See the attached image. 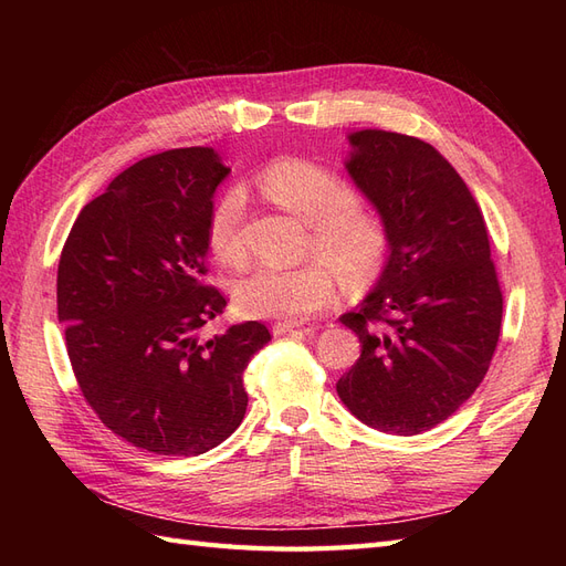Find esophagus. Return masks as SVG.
<instances>
[{
	"mask_svg": "<svg viewBox=\"0 0 566 566\" xmlns=\"http://www.w3.org/2000/svg\"><path fill=\"white\" fill-rule=\"evenodd\" d=\"M297 328H302L300 323H293V321H276L271 325V333L273 335H285V333H293V331H297Z\"/></svg>",
	"mask_w": 566,
	"mask_h": 566,
	"instance_id": "34e87169",
	"label": "esophagus"
}]
</instances>
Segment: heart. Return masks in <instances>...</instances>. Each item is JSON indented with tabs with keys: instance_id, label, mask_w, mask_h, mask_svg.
I'll return each instance as SVG.
<instances>
[{
	"instance_id": "1",
	"label": "heart",
	"mask_w": 566,
	"mask_h": 566,
	"mask_svg": "<svg viewBox=\"0 0 566 566\" xmlns=\"http://www.w3.org/2000/svg\"><path fill=\"white\" fill-rule=\"evenodd\" d=\"M256 184L283 210L312 221L310 250L325 260L248 269L233 287L235 304L248 316L302 321L335 300L339 276L349 285H364L382 271L387 229L349 181L314 160L279 158L262 169ZM243 212L245 198L238 188H229L212 205L208 243L227 264L241 262L245 254Z\"/></svg>"
}]
</instances>
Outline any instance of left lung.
Here are the masks:
<instances>
[{
    "instance_id": "obj_1",
    "label": "left lung",
    "mask_w": 566,
    "mask_h": 566,
    "mask_svg": "<svg viewBox=\"0 0 566 566\" xmlns=\"http://www.w3.org/2000/svg\"><path fill=\"white\" fill-rule=\"evenodd\" d=\"M347 172L380 212L389 256L373 293L339 316L361 356L339 399L373 430L420 434L465 403L501 335L503 293L468 184L416 136L349 134Z\"/></svg>"
}]
</instances>
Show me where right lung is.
<instances>
[{"instance_id": "add662e5", "label": "right lung", "mask_w": 566, "mask_h": 566, "mask_svg": "<svg viewBox=\"0 0 566 566\" xmlns=\"http://www.w3.org/2000/svg\"><path fill=\"white\" fill-rule=\"evenodd\" d=\"M229 175L212 148H172L117 175L82 208L56 302L84 399L111 432L158 455H200L243 422V373L271 339L245 321L198 339L227 297L208 273V219Z\"/></svg>"}]
</instances>
